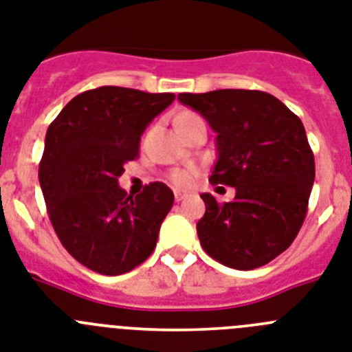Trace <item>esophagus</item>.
<instances>
[{
	"mask_svg": "<svg viewBox=\"0 0 352 352\" xmlns=\"http://www.w3.org/2000/svg\"><path fill=\"white\" fill-rule=\"evenodd\" d=\"M187 196H188V192H185V190H174V199H176V201H183Z\"/></svg>",
	"mask_w": 352,
	"mask_h": 352,
	"instance_id": "obj_1",
	"label": "esophagus"
}]
</instances>
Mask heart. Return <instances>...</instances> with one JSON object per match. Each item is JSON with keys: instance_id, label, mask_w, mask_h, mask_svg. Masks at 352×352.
Returning a JSON list of instances; mask_svg holds the SVG:
<instances>
[{"instance_id": "b5f03b06", "label": "heart", "mask_w": 352, "mask_h": 352, "mask_svg": "<svg viewBox=\"0 0 352 352\" xmlns=\"http://www.w3.org/2000/svg\"><path fill=\"white\" fill-rule=\"evenodd\" d=\"M196 116L194 112H182L176 116V122H183V121H190V119H196ZM194 174H196V170L194 169H174L173 173H170V182L174 183V185H178V187H188L192 182H194Z\"/></svg>"}]
</instances>
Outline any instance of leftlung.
Listing matches in <instances>:
<instances>
[{"instance_id": "8db88e82", "label": "left lung", "mask_w": 352, "mask_h": 352, "mask_svg": "<svg viewBox=\"0 0 352 352\" xmlns=\"http://www.w3.org/2000/svg\"><path fill=\"white\" fill-rule=\"evenodd\" d=\"M178 99L217 133L210 182L235 187L230 203L201 194V245L231 269L265 265L292 244L308 210L315 160L301 119L262 90L185 92Z\"/></svg>"}]
</instances>
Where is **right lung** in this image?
Segmentation results:
<instances>
[{
	"label": "right lung",
	"instance_id": "right-lung-1",
	"mask_svg": "<svg viewBox=\"0 0 352 352\" xmlns=\"http://www.w3.org/2000/svg\"><path fill=\"white\" fill-rule=\"evenodd\" d=\"M174 98L99 87L71 99L47 128L38 165L42 194L60 242L87 269L124 274L155 251L173 190L155 182L139 196H126L119 176L139 156L147 124Z\"/></svg>",
	"mask_w": 352,
	"mask_h": 352
}]
</instances>
